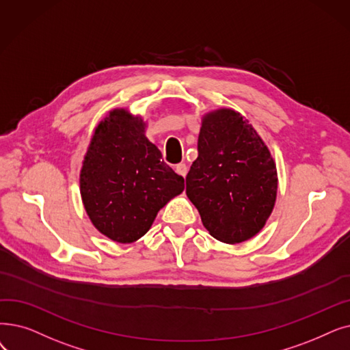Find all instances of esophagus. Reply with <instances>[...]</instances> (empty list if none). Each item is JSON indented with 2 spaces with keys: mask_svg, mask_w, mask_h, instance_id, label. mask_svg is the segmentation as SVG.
Instances as JSON below:
<instances>
[{
  "mask_svg": "<svg viewBox=\"0 0 350 350\" xmlns=\"http://www.w3.org/2000/svg\"><path fill=\"white\" fill-rule=\"evenodd\" d=\"M176 173H177L178 176H181V177H186V174H187V165H186L185 163L177 164V165H176Z\"/></svg>",
  "mask_w": 350,
  "mask_h": 350,
  "instance_id": "1",
  "label": "esophagus"
}]
</instances>
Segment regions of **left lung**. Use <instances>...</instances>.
I'll list each match as a JSON object with an SVG mask.
<instances>
[{"instance_id":"8db88e82","label":"left lung","mask_w":350,"mask_h":350,"mask_svg":"<svg viewBox=\"0 0 350 350\" xmlns=\"http://www.w3.org/2000/svg\"><path fill=\"white\" fill-rule=\"evenodd\" d=\"M199 156L186 177V194L208 233L237 245L259 233L278 196V169L269 147L233 109L202 118Z\"/></svg>"}]
</instances>
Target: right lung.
Wrapping results in <instances>:
<instances>
[{
  "label": "right lung",
  "mask_w": 350,
  "mask_h": 350,
  "mask_svg": "<svg viewBox=\"0 0 350 350\" xmlns=\"http://www.w3.org/2000/svg\"><path fill=\"white\" fill-rule=\"evenodd\" d=\"M146 129L142 116L110 110L91 135L80 170V194L90 221L123 245L143 237L159 210L185 190V178L163 161Z\"/></svg>",
  "instance_id": "add662e5"
}]
</instances>
